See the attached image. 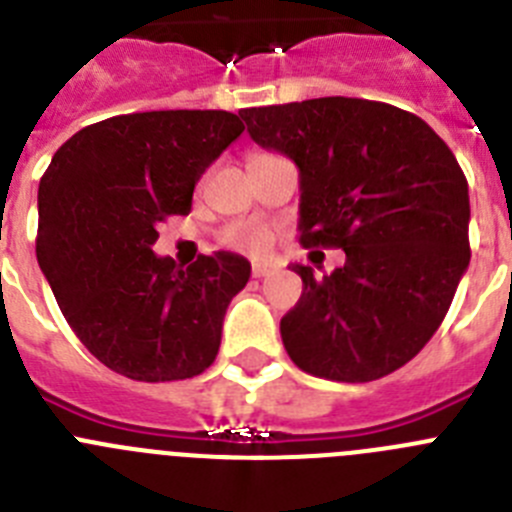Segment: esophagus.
Listing matches in <instances>:
<instances>
[{"instance_id":"esophagus-1","label":"esophagus","mask_w":512,"mask_h":512,"mask_svg":"<svg viewBox=\"0 0 512 512\" xmlns=\"http://www.w3.org/2000/svg\"><path fill=\"white\" fill-rule=\"evenodd\" d=\"M274 271H277V264H271V261H253L251 264V274L256 279L269 277V274H274Z\"/></svg>"}]
</instances>
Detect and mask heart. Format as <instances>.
Listing matches in <instances>:
<instances>
[{"label":"heart","mask_w":512,"mask_h":512,"mask_svg":"<svg viewBox=\"0 0 512 512\" xmlns=\"http://www.w3.org/2000/svg\"><path fill=\"white\" fill-rule=\"evenodd\" d=\"M223 241L238 251L259 253L269 246V230L259 223H235L225 230Z\"/></svg>","instance_id":"1"}]
</instances>
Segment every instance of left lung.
<instances>
[{
  "instance_id": "1",
  "label": "left lung",
  "mask_w": 512,
  "mask_h": 512,
  "mask_svg": "<svg viewBox=\"0 0 512 512\" xmlns=\"http://www.w3.org/2000/svg\"><path fill=\"white\" fill-rule=\"evenodd\" d=\"M251 138L300 169V243L343 248L282 318L289 359L312 377L372 382L408 364L443 323L469 266L467 176L436 130L372 99L248 107Z\"/></svg>"
}]
</instances>
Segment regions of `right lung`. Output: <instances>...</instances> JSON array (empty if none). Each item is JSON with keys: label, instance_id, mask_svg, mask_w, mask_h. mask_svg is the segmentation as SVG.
I'll return each instance as SVG.
<instances>
[{"label": "right lung", "instance_id": "1", "mask_svg": "<svg viewBox=\"0 0 512 512\" xmlns=\"http://www.w3.org/2000/svg\"><path fill=\"white\" fill-rule=\"evenodd\" d=\"M241 133L225 110L133 112L81 128L45 169L38 264L76 338L112 372L176 382L215 361L251 264L215 251L179 269L151 246L166 217L192 210L197 179Z\"/></svg>", "mask_w": 512, "mask_h": 512}]
</instances>
